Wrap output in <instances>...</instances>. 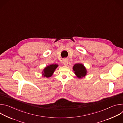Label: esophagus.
<instances>
[{"label": "esophagus", "mask_w": 123, "mask_h": 123, "mask_svg": "<svg viewBox=\"0 0 123 123\" xmlns=\"http://www.w3.org/2000/svg\"><path fill=\"white\" fill-rule=\"evenodd\" d=\"M63 63L65 66H67L68 64V60L67 58H65L63 60Z\"/></svg>", "instance_id": "34e87169"}]
</instances>
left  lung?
<instances>
[{"label": "left lung", "instance_id": "1", "mask_svg": "<svg viewBox=\"0 0 123 123\" xmlns=\"http://www.w3.org/2000/svg\"><path fill=\"white\" fill-rule=\"evenodd\" d=\"M73 70L76 76L79 78H82L86 74V69L82 64L77 63L75 64L73 67Z\"/></svg>", "mask_w": 123, "mask_h": 123}]
</instances>
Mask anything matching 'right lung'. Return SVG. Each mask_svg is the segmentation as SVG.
Instances as JSON below:
<instances>
[{
  "label": "right lung",
  "instance_id": "obj_1",
  "mask_svg": "<svg viewBox=\"0 0 123 123\" xmlns=\"http://www.w3.org/2000/svg\"><path fill=\"white\" fill-rule=\"evenodd\" d=\"M58 65L57 64H51L47 66L42 72V75L44 77L48 78L52 76L54 74L55 69L57 68Z\"/></svg>",
  "mask_w": 123,
  "mask_h": 123
}]
</instances>
